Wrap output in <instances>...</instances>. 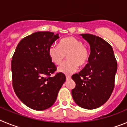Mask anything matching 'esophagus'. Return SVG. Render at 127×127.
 I'll use <instances>...</instances> for the list:
<instances>
[{
    "mask_svg": "<svg viewBox=\"0 0 127 127\" xmlns=\"http://www.w3.org/2000/svg\"><path fill=\"white\" fill-rule=\"evenodd\" d=\"M70 78H71L70 76H66V79L67 80H69V79H70Z\"/></svg>",
    "mask_w": 127,
    "mask_h": 127,
    "instance_id": "34e87169",
    "label": "esophagus"
}]
</instances>
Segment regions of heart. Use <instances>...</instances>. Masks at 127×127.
<instances>
[{"label":"heart","mask_w":127,"mask_h":127,"mask_svg":"<svg viewBox=\"0 0 127 127\" xmlns=\"http://www.w3.org/2000/svg\"><path fill=\"white\" fill-rule=\"evenodd\" d=\"M48 55L55 65L62 63L67 55V61L58 67L60 72L70 75L75 72L79 65L83 67L89 61L90 52L83 42L74 37H67L59 42L58 46L51 45L48 49Z\"/></svg>","instance_id":"obj_1"}]
</instances>
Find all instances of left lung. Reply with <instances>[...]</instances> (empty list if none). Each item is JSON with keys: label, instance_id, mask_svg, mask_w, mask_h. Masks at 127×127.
Masks as SVG:
<instances>
[{"label": "left lung", "instance_id": "1", "mask_svg": "<svg viewBox=\"0 0 127 127\" xmlns=\"http://www.w3.org/2000/svg\"><path fill=\"white\" fill-rule=\"evenodd\" d=\"M90 45L88 63L72 76L76 87L72 96L77 105L87 109L98 108L109 98L114 88L117 62L111 46L95 35L81 34Z\"/></svg>", "mask_w": 127, "mask_h": 127}]
</instances>
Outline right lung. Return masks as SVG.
<instances>
[{"mask_svg":"<svg viewBox=\"0 0 127 127\" xmlns=\"http://www.w3.org/2000/svg\"><path fill=\"white\" fill-rule=\"evenodd\" d=\"M59 38L51 32H37L20 41L11 60L14 92L27 106L42 111L55 103L66 80L65 74H55L57 67L48 55V49Z\"/></svg>","mask_w":127,"mask_h":127,"instance_id":"right-lung-1","label":"right lung"}]
</instances>
